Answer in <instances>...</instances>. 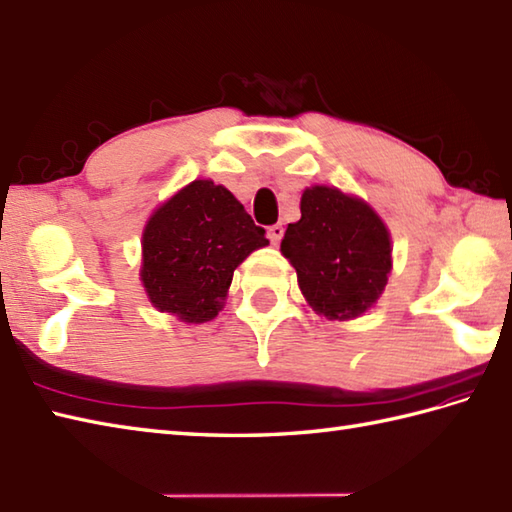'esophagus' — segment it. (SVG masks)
Masks as SVG:
<instances>
[{"label":"esophagus","instance_id":"obj_1","mask_svg":"<svg viewBox=\"0 0 512 512\" xmlns=\"http://www.w3.org/2000/svg\"><path fill=\"white\" fill-rule=\"evenodd\" d=\"M283 234H285V229H283V225H280V223L271 225V227L267 229V236H269V241L274 243V245H278V243H280V238H283Z\"/></svg>","mask_w":512,"mask_h":512}]
</instances>
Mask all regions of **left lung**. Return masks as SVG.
Returning a JSON list of instances; mask_svg holds the SVG:
<instances>
[{
	"instance_id": "1",
	"label": "left lung",
	"mask_w": 512,
	"mask_h": 512,
	"mask_svg": "<svg viewBox=\"0 0 512 512\" xmlns=\"http://www.w3.org/2000/svg\"><path fill=\"white\" fill-rule=\"evenodd\" d=\"M300 221L289 223L280 252L318 314L349 320L380 298L391 271V238L367 203L336 187L302 194Z\"/></svg>"
}]
</instances>
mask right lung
<instances>
[{
    "label": "right lung",
    "instance_id": "add662e5",
    "mask_svg": "<svg viewBox=\"0 0 512 512\" xmlns=\"http://www.w3.org/2000/svg\"><path fill=\"white\" fill-rule=\"evenodd\" d=\"M265 245V229L232 192L194 181L145 225L143 287L156 309L183 322H207L223 307L234 269Z\"/></svg>",
    "mask_w": 512,
    "mask_h": 512
}]
</instances>
